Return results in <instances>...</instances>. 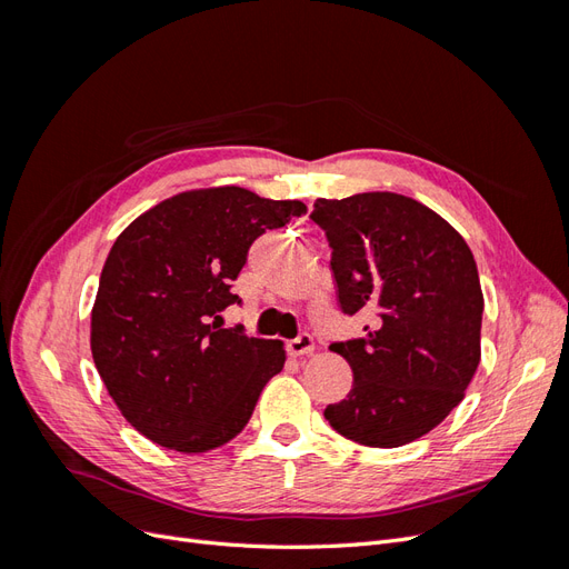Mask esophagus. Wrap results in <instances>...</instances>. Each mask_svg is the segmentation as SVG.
<instances>
[{"label": "esophagus", "mask_w": 569, "mask_h": 569, "mask_svg": "<svg viewBox=\"0 0 569 569\" xmlns=\"http://www.w3.org/2000/svg\"><path fill=\"white\" fill-rule=\"evenodd\" d=\"M313 351H316V339L308 335V332L299 335L297 339H289L287 341V353L289 356H308V353H313Z\"/></svg>", "instance_id": "34e87169"}]
</instances>
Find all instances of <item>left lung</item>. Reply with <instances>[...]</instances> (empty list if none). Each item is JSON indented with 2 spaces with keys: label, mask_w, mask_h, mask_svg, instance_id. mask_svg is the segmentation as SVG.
Listing matches in <instances>:
<instances>
[{
  "label": "left lung",
  "mask_w": 569,
  "mask_h": 569,
  "mask_svg": "<svg viewBox=\"0 0 569 569\" xmlns=\"http://www.w3.org/2000/svg\"><path fill=\"white\" fill-rule=\"evenodd\" d=\"M311 220L332 249L339 311L370 316L363 337L330 343L353 385L325 420L375 449L416 441L462 401L479 366L475 256L441 216L393 192L318 199Z\"/></svg>",
  "instance_id": "1"
}]
</instances>
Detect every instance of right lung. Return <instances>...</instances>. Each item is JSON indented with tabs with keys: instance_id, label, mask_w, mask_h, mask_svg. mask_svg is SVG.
Returning <instances> with one entry per match:
<instances>
[{
	"instance_id": "1",
	"label": "right lung",
	"mask_w": 569,
	"mask_h": 569,
	"mask_svg": "<svg viewBox=\"0 0 569 569\" xmlns=\"http://www.w3.org/2000/svg\"><path fill=\"white\" fill-rule=\"evenodd\" d=\"M306 213L301 201L216 187L166 199L116 239L92 308V358L137 432L203 453L247 427L284 366L280 341L222 327L251 244Z\"/></svg>"
}]
</instances>
